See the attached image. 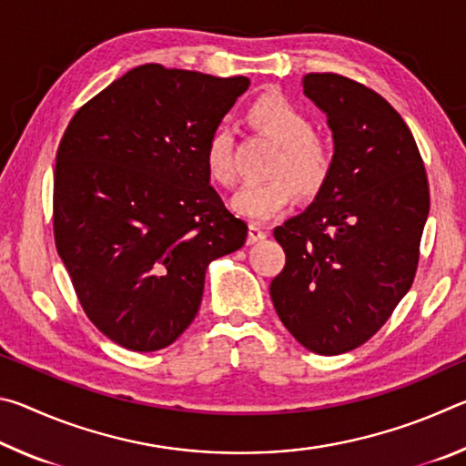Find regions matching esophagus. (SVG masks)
I'll use <instances>...</instances> for the list:
<instances>
[{
	"instance_id": "1",
	"label": "esophagus",
	"mask_w": 466,
	"mask_h": 466,
	"mask_svg": "<svg viewBox=\"0 0 466 466\" xmlns=\"http://www.w3.org/2000/svg\"><path fill=\"white\" fill-rule=\"evenodd\" d=\"M267 236H269V232H267L261 224L252 222V224L248 226V242H250V244H255V242H258V240H265Z\"/></svg>"
}]
</instances>
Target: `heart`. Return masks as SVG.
Wrapping results in <instances>:
<instances>
[{
    "label": "heart",
    "instance_id": "b5f03b06",
    "mask_svg": "<svg viewBox=\"0 0 466 466\" xmlns=\"http://www.w3.org/2000/svg\"><path fill=\"white\" fill-rule=\"evenodd\" d=\"M248 121L279 144L269 175L265 183L244 185L234 195L232 208L236 214L265 222L286 208L291 199V188L312 199L327 187L335 168V152L327 139L314 133V121L294 100L279 94L258 98L248 108ZM203 162L209 178L222 187H232L236 180L234 136L219 125L205 141Z\"/></svg>",
    "mask_w": 466,
    "mask_h": 466
}]
</instances>
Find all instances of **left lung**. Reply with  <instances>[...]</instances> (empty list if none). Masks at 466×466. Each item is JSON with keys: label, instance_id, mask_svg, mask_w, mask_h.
<instances>
[{"label": "left lung", "instance_id": "8db88e82", "mask_svg": "<svg viewBox=\"0 0 466 466\" xmlns=\"http://www.w3.org/2000/svg\"><path fill=\"white\" fill-rule=\"evenodd\" d=\"M302 86L327 115L335 168L310 208L273 230L286 267L269 291L298 343L339 356L376 335L411 288L430 185L411 131L380 94L337 74Z\"/></svg>", "mask_w": 466, "mask_h": 466}]
</instances>
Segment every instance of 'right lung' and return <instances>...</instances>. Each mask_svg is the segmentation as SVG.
<instances>
[{
  "mask_svg": "<svg viewBox=\"0 0 466 466\" xmlns=\"http://www.w3.org/2000/svg\"><path fill=\"white\" fill-rule=\"evenodd\" d=\"M248 86L146 63L63 133L55 247L86 317L125 350L175 343L199 310L208 265L247 242V222L209 185L203 149Z\"/></svg>",
  "mask_w": 466,
  "mask_h": 466,
  "instance_id": "add662e5",
  "label": "right lung"
}]
</instances>
